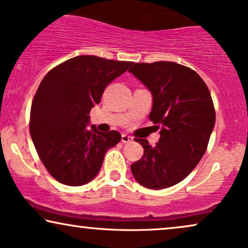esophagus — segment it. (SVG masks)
Here are the masks:
<instances>
[{
  "mask_svg": "<svg viewBox=\"0 0 248 248\" xmlns=\"http://www.w3.org/2000/svg\"><path fill=\"white\" fill-rule=\"evenodd\" d=\"M130 141H132V137L127 136V134H122V142L128 143Z\"/></svg>",
  "mask_w": 248,
  "mask_h": 248,
  "instance_id": "esophagus-1",
  "label": "esophagus"
}]
</instances>
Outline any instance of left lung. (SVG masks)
<instances>
[{"label": "left lung", "mask_w": 248, "mask_h": 248, "mask_svg": "<svg viewBox=\"0 0 248 248\" xmlns=\"http://www.w3.org/2000/svg\"><path fill=\"white\" fill-rule=\"evenodd\" d=\"M128 72L153 94L150 121L160 138L155 147L138 139L142 158L131 165L140 185L164 189L181 182L204 156L215 124V109L207 85L195 70L172 61L133 63Z\"/></svg>", "instance_id": "1"}]
</instances>
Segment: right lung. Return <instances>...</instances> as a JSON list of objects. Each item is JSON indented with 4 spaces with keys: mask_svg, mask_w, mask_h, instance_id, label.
<instances>
[{
    "mask_svg": "<svg viewBox=\"0 0 248 248\" xmlns=\"http://www.w3.org/2000/svg\"><path fill=\"white\" fill-rule=\"evenodd\" d=\"M131 61L77 56L50 70L42 79L31 108L30 132L46 171L66 186H82L98 174L120 132L88 127L90 110L105 89L126 72Z\"/></svg>",
    "mask_w": 248,
    "mask_h": 248,
    "instance_id": "right-lung-1",
    "label": "right lung"
}]
</instances>
